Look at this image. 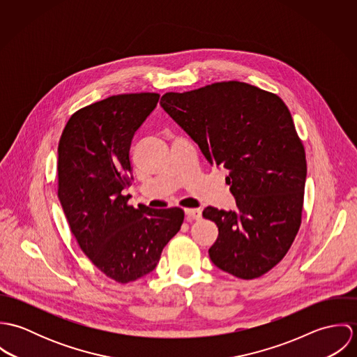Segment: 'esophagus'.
<instances>
[{
    "instance_id": "esophagus-1",
    "label": "esophagus",
    "mask_w": 357,
    "mask_h": 357,
    "mask_svg": "<svg viewBox=\"0 0 357 357\" xmlns=\"http://www.w3.org/2000/svg\"><path fill=\"white\" fill-rule=\"evenodd\" d=\"M201 217H202V210L201 208H185V218H187V221L199 220Z\"/></svg>"
}]
</instances>
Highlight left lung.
Here are the masks:
<instances>
[{
	"instance_id": "obj_1",
	"label": "left lung",
	"mask_w": 357,
	"mask_h": 357,
	"mask_svg": "<svg viewBox=\"0 0 357 357\" xmlns=\"http://www.w3.org/2000/svg\"><path fill=\"white\" fill-rule=\"evenodd\" d=\"M160 105L210 165L229 172L225 181L238 208L204 210L218 227L210 259L241 279L262 276L289 252L301 225L305 150L287 105L238 81L169 92Z\"/></svg>"
}]
</instances>
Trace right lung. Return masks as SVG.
Returning a JSON list of instances; mask_svg holds the SVG:
<instances>
[{
  "mask_svg": "<svg viewBox=\"0 0 357 357\" xmlns=\"http://www.w3.org/2000/svg\"><path fill=\"white\" fill-rule=\"evenodd\" d=\"M158 100V93H128L86 105L71 115L59 142L57 197L71 234L118 283L153 272L184 221L180 207L135 208L123 195L132 139Z\"/></svg>",
  "mask_w": 357,
  "mask_h": 357,
  "instance_id": "add662e5",
  "label": "right lung"
}]
</instances>
